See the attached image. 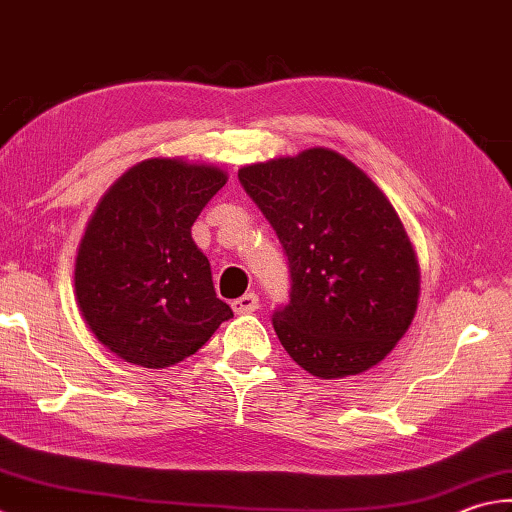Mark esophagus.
Wrapping results in <instances>:
<instances>
[{"label":"esophagus","instance_id":"1","mask_svg":"<svg viewBox=\"0 0 512 512\" xmlns=\"http://www.w3.org/2000/svg\"><path fill=\"white\" fill-rule=\"evenodd\" d=\"M231 307H234V312L236 314H252V312H256L258 310V296L256 294H245V296H240V298H236V301H231Z\"/></svg>","mask_w":512,"mask_h":512}]
</instances>
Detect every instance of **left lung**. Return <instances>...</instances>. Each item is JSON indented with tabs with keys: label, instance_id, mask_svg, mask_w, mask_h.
<instances>
[{
	"label": "left lung",
	"instance_id": "8db88e82",
	"mask_svg": "<svg viewBox=\"0 0 512 512\" xmlns=\"http://www.w3.org/2000/svg\"><path fill=\"white\" fill-rule=\"evenodd\" d=\"M238 180L289 263V303L272 314L287 354L318 379L383 361L419 301L417 254L383 191L323 147L247 165Z\"/></svg>",
	"mask_w": 512,
	"mask_h": 512
}]
</instances>
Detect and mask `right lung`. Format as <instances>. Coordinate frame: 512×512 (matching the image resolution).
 I'll use <instances>...</instances> for the list:
<instances>
[{"mask_svg": "<svg viewBox=\"0 0 512 512\" xmlns=\"http://www.w3.org/2000/svg\"><path fill=\"white\" fill-rule=\"evenodd\" d=\"M225 182L214 165L149 158L95 207L75 258V298L95 339L122 361L169 368L234 316L191 238Z\"/></svg>", "mask_w": 512, "mask_h": 512, "instance_id": "1", "label": "right lung"}]
</instances>
